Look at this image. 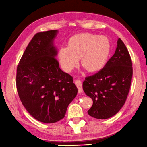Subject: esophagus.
Instances as JSON below:
<instances>
[{
    "instance_id": "34e87169",
    "label": "esophagus",
    "mask_w": 147,
    "mask_h": 147,
    "mask_svg": "<svg viewBox=\"0 0 147 147\" xmlns=\"http://www.w3.org/2000/svg\"><path fill=\"white\" fill-rule=\"evenodd\" d=\"M75 84L78 87V92H81L83 91V88H82V84H81V82L80 80H76L75 81Z\"/></svg>"
}]
</instances>
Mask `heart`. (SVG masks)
<instances>
[{"mask_svg": "<svg viewBox=\"0 0 147 147\" xmlns=\"http://www.w3.org/2000/svg\"><path fill=\"white\" fill-rule=\"evenodd\" d=\"M110 53V42L105 36L80 33L71 37L67 46L58 50V58L65 71L69 72L78 66L79 59L89 72L100 70L105 66Z\"/></svg>", "mask_w": 147, "mask_h": 147, "instance_id": "b5f03b06", "label": "heart"}]
</instances>
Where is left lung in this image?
I'll list each match as a JSON object with an SVG mask.
<instances>
[{
  "label": "left lung",
  "mask_w": 147,
  "mask_h": 147,
  "mask_svg": "<svg viewBox=\"0 0 147 147\" xmlns=\"http://www.w3.org/2000/svg\"><path fill=\"white\" fill-rule=\"evenodd\" d=\"M114 54L102 69L85 78L83 89L93 103L88 110L96 119H108L118 113L125 103L133 76L132 62L127 47L118 39Z\"/></svg>",
  "instance_id": "obj_1"
}]
</instances>
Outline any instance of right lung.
<instances>
[{
    "instance_id": "1",
    "label": "right lung",
    "mask_w": 147,
    "mask_h": 147,
    "mask_svg": "<svg viewBox=\"0 0 147 147\" xmlns=\"http://www.w3.org/2000/svg\"><path fill=\"white\" fill-rule=\"evenodd\" d=\"M57 30L37 33L17 67L16 87L25 108L37 120L55 123L64 118L78 94L73 78L61 70L54 39Z\"/></svg>"
}]
</instances>
